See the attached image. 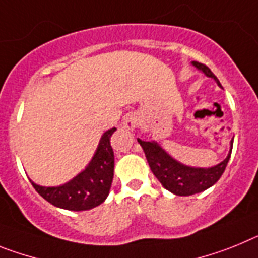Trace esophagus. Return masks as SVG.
<instances>
[{"mask_svg":"<svg viewBox=\"0 0 258 258\" xmlns=\"http://www.w3.org/2000/svg\"><path fill=\"white\" fill-rule=\"evenodd\" d=\"M136 126H138V119H136L135 116L127 115L126 118H124V127H126L127 130H131L132 131Z\"/></svg>","mask_w":258,"mask_h":258,"instance_id":"obj_1","label":"esophagus"}]
</instances>
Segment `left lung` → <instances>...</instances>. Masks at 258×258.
<instances>
[{
  "instance_id": "obj_1",
  "label": "left lung",
  "mask_w": 258,
  "mask_h": 258,
  "mask_svg": "<svg viewBox=\"0 0 258 258\" xmlns=\"http://www.w3.org/2000/svg\"><path fill=\"white\" fill-rule=\"evenodd\" d=\"M197 70L203 74L216 80L221 88V83L217 79V76L210 71L208 66L199 62H192ZM139 144L142 145L144 151L147 161L149 163L152 172L154 174L161 184L166 188L167 191L176 196H191L195 194H200L205 191L212 185L218 182V179L222 176L225 171L227 162L231 157L232 144H234V138L230 142V151H228L227 157L222 162L212 167H194L187 166L184 163L176 161L174 157L170 156L162 147L157 142H144L142 139H138Z\"/></svg>"
}]
</instances>
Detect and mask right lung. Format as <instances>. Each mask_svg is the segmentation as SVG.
Returning <instances> with one entry per match:
<instances>
[{"mask_svg":"<svg viewBox=\"0 0 258 258\" xmlns=\"http://www.w3.org/2000/svg\"><path fill=\"white\" fill-rule=\"evenodd\" d=\"M115 127L104 132L86 169L62 185L44 187L32 183L37 194L57 208L74 212L89 210L106 200L114 176V152L110 138Z\"/></svg>","mask_w":258,"mask_h":258,"instance_id":"obj_1","label":"right lung"}]
</instances>
